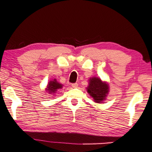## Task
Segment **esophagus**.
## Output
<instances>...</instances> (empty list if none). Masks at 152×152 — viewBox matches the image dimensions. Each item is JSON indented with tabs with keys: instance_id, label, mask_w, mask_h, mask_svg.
Returning <instances> with one entry per match:
<instances>
[{
	"instance_id": "1",
	"label": "esophagus",
	"mask_w": 152,
	"mask_h": 152,
	"mask_svg": "<svg viewBox=\"0 0 152 152\" xmlns=\"http://www.w3.org/2000/svg\"><path fill=\"white\" fill-rule=\"evenodd\" d=\"M72 88H78V84H77V83L72 84Z\"/></svg>"
}]
</instances>
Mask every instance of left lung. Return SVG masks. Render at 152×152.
<instances>
[{"mask_svg":"<svg viewBox=\"0 0 152 152\" xmlns=\"http://www.w3.org/2000/svg\"><path fill=\"white\" fill-rule=\"evenodd\" d=\"M86 90L95 102L100 103L106 100L109 92V86L106 82L102 81L100 78L93 77L90 78Z\"/></svg>","mask_w":152,"mask_h":152,"instance_id":"8db88e82","label":"left lung"}]
</instances>
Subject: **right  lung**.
Returning <instances> with one entry per match:
<instances>
[{"label":"right lung","mask_w":152,"mask_h":152,"mask_svg":"<svg viewBox=\"0 0 152 152\" xmlns=\"http://www.w3.org/2000/svg\"><path fill=\"white\" fill-rule=\"evenodd\" d=\"M62 86H63L61 84L58 83V82L56 81V80L54 79L53 80H51L48 82L47 88H46V90L47 91L49 94H52L56 93L58 90L61 89Z\"/></svg>","instance_id":"obj_1"}]
</instances>
